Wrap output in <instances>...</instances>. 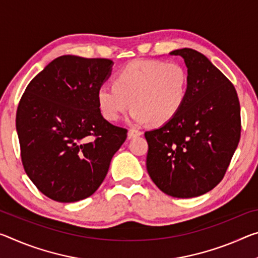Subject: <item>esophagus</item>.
I'll return each mask as SVG.
<instances>
[{
  "mask_svg": "<svg viewBox=\"0 0 258 258\" xmlns=\"http://www.w3.org/2000/svg\"><path fill=\"white\" fill-rule=\"evenodd\" d=\"M142 131L140 130H136V128H131L128 130V133H127V138L128 139H133L136 137H139V136H142Z\"/></svg>",
  "mask_w": 258,
  "mask_h": 258,
  "instance_id": "esophagus-1",
  "label": "esophagus"
}]
</instances>
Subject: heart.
Returning <instances> with one entry per match:
<instances>
[{
	"mask_svg": "<svg viewBox=\"0 0 258 258\" xmlns=\"http://www.w3.org/2000/svg\"><path fill=\"white\" fill-rule=\"evenodd\" d=\"M188 92V72L178 62L136 60L122 68L114 85H102L96 97L105 119L116 121L132 102L131 118L162 125L177 116Z\"/></svg>",
	"mask_w": 258,
	"mask_h": 258,
	"instance_id": "obj_1",
	"label": "heart"
}]
</instances>
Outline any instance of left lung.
<instances>
[{
    "label": "left lung",
    "instance_id": "obj_1",
    "mask_svg": "<svg viewBox=\"0 0 258 258\" xmlns=\"http://www.w3.org/2000/svg\"><path fill=\"white\" fill-rule=\"evenodd\" d=\"M181 56L188 71V92L177 116L148 131L147 171L163 193L189 199L222 181L241 134L240 103L230 80L201 52Z\"/></svg>",
    "mask_w": 258,
    "mask_h": 258
}]
</instances>
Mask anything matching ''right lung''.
I'll return each mask as SVG.
<instances>
[{"instance_id": "right-lung-1", "label": "right lung", "mask_w": 258, "mask_h": 258, "mask_svg": "<svg viewBox=\"0 0 258 258\" xmlns=\"http://www.w3.org/2000/svg\"><path fill=\"white\" fill-rule=\"evenodd\" d=\"M112 60L64 55L35 76L16 114L24 170L36 188L57 202L91 196L127 137L101 114L96 93Z\"/></svg>"}]
</instances>
